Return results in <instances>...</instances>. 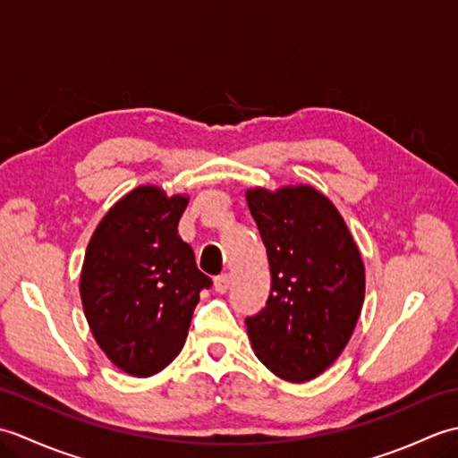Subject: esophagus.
I'll return each instance as SVG.
<instances>
[{
  "instance_id": "34e87169",
  "label": "esophagus",
  "mask_w": 458,
  "mask_h": 458,
  "mask_svg": "<svg viewBox=\"0 0 458 458\" xmlns=\"http://www.w3.org/2000/svg\"><path fill=\"white\" fill-rule=\"evenodd\" d=\"M230 284H232L230 274H220V276L214 277V289H216L218 293H226Z\"/></svg>"
}]
</instances>
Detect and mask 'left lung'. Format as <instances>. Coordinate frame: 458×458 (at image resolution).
Returning a JSON list of instances; mask_svg holds the SVG:
<instances>
[{"label":"left lung","mask_w":458,"mask_h":458,"mask_svg":"<svg viewBox=\"0 0 458 458\" xmlns=\"http://www.w3.org/2000/svg\"><path fill=\"white\" fill-rule=\"evenodd\" d=\"M269 261L266 307L246 317L250 343L271 372L307 382L335 362L364 303V266L338 210L310 187L248 191Z\"/></svg>","instance_id":"left-lung-1"}]
</instances>
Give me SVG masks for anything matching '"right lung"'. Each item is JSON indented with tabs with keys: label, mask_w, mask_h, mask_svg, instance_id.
<instances>
[{
	"label": "right lung",
	"mask_w": 458,
	"mask_h": 458,
	"mask_svg": "<svg viewBox=\"0 0 458 458\" xmlns=\"http://www.w3.org/2000/svg\"><path fill=\"white\" fill-rule=\"evenodd\" d=\"M184 208V197L135 189L108 210L86 250L84 315L106 356L131 376H153L173 362L200 291L212 287L177 234Z\"/></svg>",
	"instance_id": "right-lung-1"
}]
</instances>
